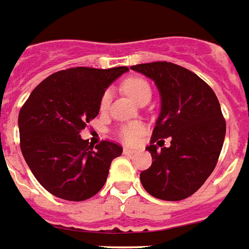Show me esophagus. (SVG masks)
<instances>
[{"label":"esophagus","instance_id":"34e87169","mask_svg":"<svg viewBox=\"0 0 249 249\" xmlns=\"http://www.w3.org/2000/svg\"><path fill=\"white\" fill-rule=\"evenodd\" d=\"M135 152V151H134V149H130V148H123V153H124V155H127V156H128V155H132V153Z\"/></svg>","mask_w":249,"mask_h":249}]
</instances>
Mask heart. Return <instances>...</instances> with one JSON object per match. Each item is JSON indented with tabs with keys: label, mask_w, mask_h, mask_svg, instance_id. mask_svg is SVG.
I'll return each instance as SVG.
<instances>
[{
	"label": "heart",
	"mask_w": 249,
	"mask_h": 249,
	"mask_svg": "<svg viewBox=\"0 0 249 249\" xmlns=\"http://www.w3.org/2000/svg\"><path fill=\"white\" fill-rule=\"evenodd\" d=\"M122 89L126 94L131 97L132 100L136 101L138 104H143L145 101H149L151 98V87L149 84L142 77H128L126 78L122 84ZM113 98V93L110 89L104 91V94L101 97V110H106L110 106ZM145 132V126L142 122H130L123 124L118 130V136L126 144H134L140 135H143Z\"/></svg>",
	"instance_id": "1"
}]
</instances>
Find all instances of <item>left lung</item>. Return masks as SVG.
Segmentation results:
<instances>
[{"label": "left lung", "instance_id": "left-lung-1", "mask_svg": "<svg viewBox=\"0 0 249 249\" xmlns=\"http://www.w3.org/2000/svg\"><path fill=\"white\" fill-rule=\"evenodd\" d=\"M131 69L152 78L161 96V111L148 149L152 165L140 173L143 188L164 201H181L201 188L215 168L226 135V121L215 93L181 65L155 61ZM171 145L163 147V139ZM161 141L159 151L154 142Z\"/></svg>", "mask_w": 249, "mask_h": 249}]
</instances>
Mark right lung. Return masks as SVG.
<instances>
[{
  "label": "right lung",
  "instance_id": "add662e5",
  "mask_svg": "<svg viewBox=\"0 0 249 249\" xmlns=\"http://www.w3.org/2000/svg\"><path fill=\"white\" fill-rule=\"evenodd\" d=\"M127 67H88L52 73L35 88L18 117L20 151L43 188L67 201H85L106 182L122 147L102 140L94 148L80 136L98 115L106 88Z\"/></svg>",
  "mask_w": 249,
  "mask_h": 249
}]
</instances>
